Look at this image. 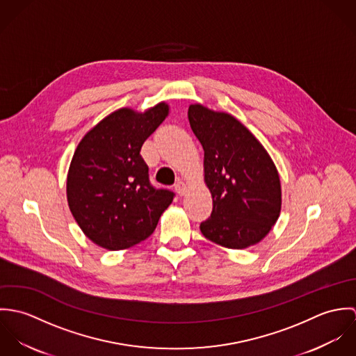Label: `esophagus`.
I'll return each instance as SVG.
<instances>
[{"mask_svg": "<svg viewBox=\"0 0 356 356\" xmlns=\"http://www.w3.org/2000/svg\"><path fill=\"white\" fill-rule=\"evenodd\" d=\"M186 191H188V188H186V185H185L182 181H178V182L175 184V192H177L179 196H184V195L186 193Z\"/></svg>", "mask_w": 356, "mask_h": 356, "instance_id": "1", "label": "esophagus"}]
</instances>
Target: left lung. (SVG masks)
Instances as JSON below:
<instances>
[{
    "label": "left lung",
    "instance_id": "left-lung-1",
    "mask_svg": "<svg viewBox=\"0 0 356 356\" xmlns=\"http://www.w3.org/2000/svg\"><path fill=\"white\" fill-rule=\"evenodd\" d=\"M188 118L203 145L204 179L212 196L200 230L209 241L244 250L263 240L281 212L278 171L263 145L234 116L193 104Z\"/></svg>",
    "mask_w": 356,
    "mask_h": 356
}]
</instances>
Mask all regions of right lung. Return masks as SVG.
<instances>
[{"label": "right lung", "instance_id": "1", "mask_svg": "<svg viewBox=\"0 0 356 356\" xmlns=\"http://www.w3.org/2000/svg\"><path fill=\"white\" fill-rule=\"evenodd\" d=\"M167 115L165 102L144 113L120 108L96 124L74 153L68 205L86 237L105 250H126L148 238L172 203L174 192L151 185L140 154Z\"/></svg>", "mask_w": 356, "mask_h": 356}]
</instances>
